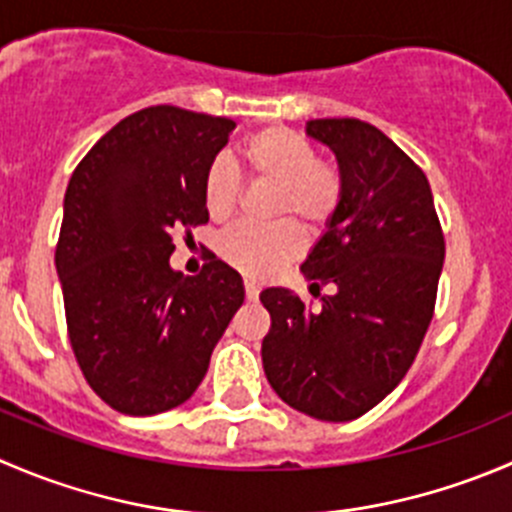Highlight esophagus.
<instances>
[{
  "label": "esophagus",
  "mask_w": 512,
  "mask_h": 512,
  "mask_svg": "<svg viewBox=\"0 0 512 512\" xmlns=\"http://www.w3.org/2000/svg\"><path fill=\"white\" fill-rule=\"evenodd\" d=\"M245 295L247 300H257V295H260V285L252 277H245Z\"/></svg>",
  "instance_id": "esophagus-1"
}]
</instances>
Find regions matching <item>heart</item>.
Wrapping results in <instances>:
<instances>
[{
    "instance_id": "heart-1",
    "label": "heart",
    "mask_w": 512,
    "mask_h": 512,
    "mask_svg": "<svg viewBox=\"0 0 512 512\" xmlns=\"http://www.w3.org/2000/svg\"><path fill=\"white\" fill-rule=\"evenodd\" d=\"M250 180L272 185L270 215L287 217L272 225H237L217 240L227 265L250 277H270L300 252V232H317L332 220L342 200V172L335 162L315 157V147L290 127H265L242 140L237 150ZM240 177L225 162H212L202 180V202L212 220H227L240 202Z\"/></svg>"
}]
</instances>
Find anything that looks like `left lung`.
Masks as SVG:
<instances>
[{"mask_svg": "<svg viewBox=\"0 0 512 512\" xmlns=\"http://www.w3.org/2000/svg\"><path fill=\"white\" fill-rule=\"evenodd\" d=\"M307 135L330 147L342 200L302 265L312 282L335 285L310 305L282 287L262 290L270 332L262 367L290 408L347 423L388 398L428 332L445 260V235L425 172L372 124L310 119Z\"/></svg>", "mask_w": 512, "mask_h": 512, "instance_id": "obj_1", "label": "left lung"}]
</instances>
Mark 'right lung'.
I'll return each instance as SVG.
<instances>
[{
	"label": "right lung",
	"mask_w": 512,
	"mask_h": 512,
	"mask_svg": "<svg viewBox=\"0 0 512 512\" xmlns=\"http://www.w3.org/2000/svg\"><path fill=\"white\" fill-rule=\"evenodd\" d=\"M235 122L157 104L117 122L72 172L54 262L67 335L89 388L124 415L192 398L245 300L242 277L205 257L170 267L175 235L207 225L202 180Z\"/></svg>",
	"instance_id": "obj_1"
}]
</instances>
